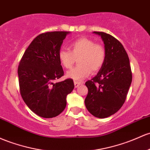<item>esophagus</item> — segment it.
Here are the masks:
<instances>
[{
	"instance_id": "esophagus-1",
	"label": "esophagus",
	"mask_w": 150,
	"mask_h": 150,
	"mask_svg": "<svg viewBox=\"0 0 150 150\" xmlns=\"http://www.w3.org/2000/svg\"><path fill=\"white\" fill-rule=\"evenodd\" d=\"M74 84H75V88H78V87L80 86V85H82V84H83V83H81V82L75 81V82H74Z\"/></svg>"
}]
</instances>
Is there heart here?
<instances>
[{
    "mask_svg": "<svg viewBox=\"0 0 150 150\" xmlns=\"http://www.w3.org/2000/svg\"><path fill=\"white\" fill-rule=\"evenodd\" d=\"M69 50H60L58 57L62 65L70 69L78 59L79 65L67 72V77L74 80H82L103 67L105 61V47L91 39L81 38L69 45Z\"/></svg>",
    "mask_w": 150,
    "mask_h": 150,
    "instance_id": "1",
    "label": "heart"
}]
</instances>
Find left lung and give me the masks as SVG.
<instances>
[{
  "label": "left lung",
  "instance_id": "1",
  "mask_svg": "<svg viewBox=\"0 0 150 150\" xmlns=\"http://www.w3.org/2000/svg\"><path fill=\"white\" fill-rule=\"evenodd\" d=\"M93 33L101 36L106 57L96 76L85 83L88 93L85 104L93 116L105 118L116 113L124 104L132 75L129 57L121 42L105 33Z\"/></svg>",
  "mask_w": 150,
  "mask_h": 150
}]
</instances>
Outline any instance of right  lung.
<instances>
[{
    "label": "right lung",
    "mask_w": 150,
    "mask_h": 150,
    "mask_svg": "<svg viewBox=\"0 0 150 150\" xmlns=\"http://www.w3.org/2000/svg\"><path fill=\"white\" fill-rule=\"evenodd\" d=\"M70 32L54 31L38 35L25 51L18 75L20 91L27 106L44 118L56 117L66 107L74 89L72 79L54 83L64 75L59 51Z\"/></svg>",
    "instance_id": "add662e5"
}]
</instances>
